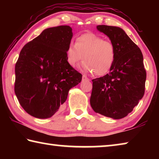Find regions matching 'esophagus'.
<instances>
[{
    "mask_svg": "<svg viewBox=\"0 0 159 159\" xmlns=\"http://www.w3.org/2000/svg\"><path fill=\"white\" fill-rule=\"evenodd\" d=\"M82 80L83 81H89L90 79H88V78L85 76V75H83L82 76Z\"/></svg>",
    "mask_w": 159,
    "mask_h": 159,
    "instance_id": "obj_1",
    "label": "esophagus"
}]
</instances>
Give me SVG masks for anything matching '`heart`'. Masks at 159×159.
<instances>
[{
  "label": "heart",
  "mask_w": 159,
  "mask_h": 159,
  "mask_svg": "<svg viewBox=\"0 0 159 159\" xmlns=\"http://www.w3.org/2000/svg\"><path fill=\"white\" fill-rule=\"evenodd\" d=\"M66 61L71 67H76L83 59V69L88 73L102 76L108 74L116 57V48L109 41L93 33L79 36L76 43L70 44L66 49Z\"/></svg>",
  "instance_id": "1"
}]
</instances>
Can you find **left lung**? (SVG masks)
<instances>
[{"mask_svg": "<svg viewBox=\"0 0 159 159\" xmlns=\"http://www.w3.org/2000/svg\"><path fill=\"white\" fill-rule=\"evenodd\" d=\"M116 48L109 73L93 79L90 105L96 113L114 119L125 117L143 98L146 70L141 50L121 28L98 25Z\"/></svg>", "mask_w": 159, "mask_h": 159, "instance_id": "left-lung-1", "label": "left lung"}]
</instances>
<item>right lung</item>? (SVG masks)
Segmentation results:
<instances>
[{
    "label": "right lung",
    "mask_w": 159,
    "mask_h": 159,
    "mask_svg": "<svg viewBox=\"0 0 159 159\" xmlns=\"http://www.w3.org/2000/svg\"><path fill=\"white\" fill-rule=\"evenodd\" d=\"M73 36L69 26L45 29L21 49L15 64V93L22 108L38 118L60 110L82 75L66 61Z\"/></svg>",
    "instance_id": "add662e5"
}]
</instances>
